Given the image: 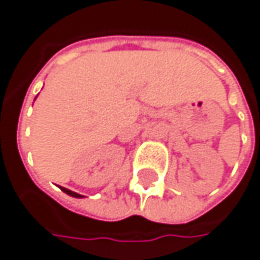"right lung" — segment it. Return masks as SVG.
<instances>
[{"instance_id":"add662e5","label":"right lung","mask_w":260,"mask_h":260,"mask_svg":"<svg viewBox=\"0 0 260 260\" xmlns=\"http://www.w3.org/2000/svg\"><path fill=\"white\" fill-rule=\"evenodd\" d=\"M64 193H67L69 196H73V198H83L82 194H79V193H76V191H72V190H69V188H66V187H59Z\"/></svg>"}]
</instances>
